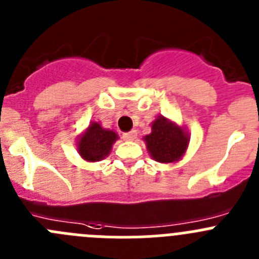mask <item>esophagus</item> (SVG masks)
I'll return each mask as SVG.
<instances>
[{
  "mask_svg": "<svg viewBox=\"0 0 259 259\" xmlns=\"http://www.w3.org/2000/svg\"><path fill=\"white\" fill-rule=\"evenodd\" d=\"M123 140L124 141H135L137 137V132L136 131H131V132H127V134H123Z\"/></svg>",
  "mask_w": 259,
  "mask_h": 259,
  "instance_id": "34e87169",
  "label": "esophagus"
}]
</instances>
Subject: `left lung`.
<instances>
[{
	"label": "left lung",
	"instance_id": "1",
	"mask_svg": "<svg viewBox=\"0 0 259 259\" xmlns=\"http://www.w3.org/2000/svg\"><path fill=\"white\" fill-rule=\"evenodd\" d=\"M150 156L157 162L173 164L186 155L189 135L186 128L165 117H157L151 123V134L144 137Z\"/></svg>",
	"mask_w": 259,
	"mask_h": 259
}]
</instances>
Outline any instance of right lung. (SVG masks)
Here are the masks:
<instances>
[{
    "label": "right lung",
    "instance_id": "obj_1",
    "mask_svg": "<svg viewBox=\"0 0 259 259\" xmlns=\"http://www.w3.org/2000/svg\"><path fill=\"white\" fill-rule=\"evenodd\" d=\"M119 139L113 130L103 128L99 122H91L76 142L77 152L88 162L105 159L112 151L113 144Z\"/></svg>",
    "mask_w": 259,
    "mask_h": 259
}]
</instances>
